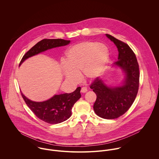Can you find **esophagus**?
Returning a JSON list of instances; mask_svg holds the SVG:
<instances>
[{
    "label": "esophagus",
    "mask_w": 159,
    "mask_h": 159,
    "mask_svg": "<svg viewBox=\"0 0 159 159\" xmlns=\"http://www.w3.org/2000/svg\"><path fill=\"white\" fill-rule=\"evenodd\" d=\"M88 91V89H87V88H86V87H83L82 88H81V92H82V93H85V92H86Z\"/></svg>",
    "instance_id": "obj_1"
}]
</instances>
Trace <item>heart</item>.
I'll return each mask as SVG.
<instances>
[{
	"label": "heart",
	"mask_w": 159,
	"mask_h": 159,
	"mask_svg": "<svg viewBox=\"0 0 159 159\" xmlns=\"http://www.w3.org/2000/svg\"><path fill=\"white\" fill-rule=\"evenodd\" d=\"M109 60V51L103 43L84 41L71 46L66 52V63L62 68L68 79L76 81L78 72L83 71L84 76L93 79L104 71Z\"/></svg>",
	"instance_id": "obj_1"
}]
</instances>
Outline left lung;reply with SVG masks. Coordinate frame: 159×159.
I'll list each match as a JSON object with an SVG mask.
<instances>
[{"label": "left lung", "mask_w": 159, "mask_h": 159, "mask_svg": "<svg viewBox=\"0 0 159 159\" xmlns=\"http://www.w3.org/2000/svg\"><path fill=\"white\" fill-rule=\"evenodd\" d=\"M106 35L117 48L118 61L114 64L125 71V81L121 86L109 88L97 77L90 88L97 95L94 112L102 118L113 119L126 113L135 101L139 89V71L136 56L130 46L109 34Z\"/></svg>", "instance_id": "8db88e82"}]
</instances>
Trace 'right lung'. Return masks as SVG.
<instances>
[{
	"mask_svg": "<svg viewBox=\"0 0 159 159\" xmlns=\"http://www.w3.org/2000/svg\"><path fill=\"white\" fill-rule=\"evenodd\" d=\"M70 40L64 39H43L31 48L24 56L20 66L27 58L52 48L67 45ZM81 88L69 93L55 95L51 98L42 102H33L21 92L27 107L42 120L51 124L62 122L71 116L74 104L80 98Z\"/></svg>",
	"mask_w": 159,
	"mask_h": 159,
	"instance_id": "add662e5",
	"label": "right lung"
}]
</instances>
